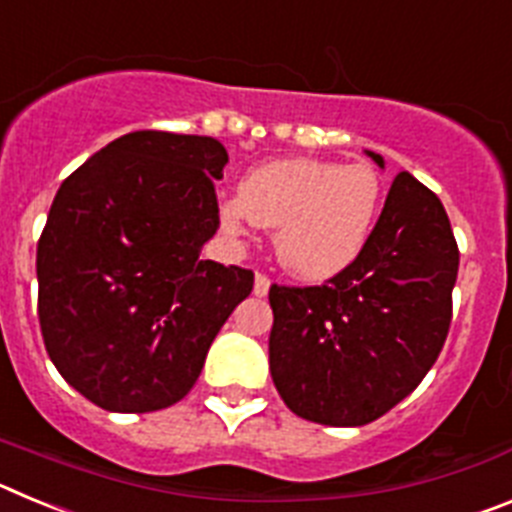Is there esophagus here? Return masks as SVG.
<instances>
[{
  "label": "esophagus",
  "mask_w": 512,
  "mask_h": 512,
  "mask_svg": "<svg viewBox=\"0 0 512 512\" xmlns=\"http://www.w3.org/2000/svg\"><path fill=\"white\" fill-rule=\"evenodd\" d=\"M269 287H271V279L266 277V274H256V279H253V295L264 297L266 292H269Z\"/></svg>",
  "instance_id": "esophagus-1"
}]
</instances>
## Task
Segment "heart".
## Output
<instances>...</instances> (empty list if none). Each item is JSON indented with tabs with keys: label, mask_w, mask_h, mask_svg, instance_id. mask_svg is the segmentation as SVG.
<instances>
[{
	"label": "heart",
	"mask_w": 512,
	"mask_h": 512,
	"mask_svg": "<svg viewBox=\"0 0 512 512\" xmlns=\"http://www.w3.org/2000/svg\"><path fill=\"white\" fill-rule=\"evenodd\" d=\"M382 210V176L372 164L287 158L248 171L235 200L220 202V225L274 230V253L295 277L328 279L354 264Z\"/></svg>",
	"instance_id": "obj_1"
}]
</instances>
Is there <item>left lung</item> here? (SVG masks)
<instances>
[{
	"instance_id": "8db88e82",
	"label": "left lung",
	"mask_w": 512,
	"mask_h": 512,
	"mask_svg": "<svg viewBox=\"0 0 512 512\" xmlns=\"http://www.w3.org/2000/svg\"><path fill=\"white\" fill-rule=\"evenodd\" d=\"M456 274L459 248L441 200L400 171L354 264L320 287L271 284L269 369L284 405L336 428L382 418L436 364Z\"/></svg>"
}]
</instances>
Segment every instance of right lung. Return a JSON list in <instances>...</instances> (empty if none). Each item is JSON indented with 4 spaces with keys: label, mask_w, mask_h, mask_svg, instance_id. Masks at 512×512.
I'll list each match as a JSON object with an SVG mask.
<instances>
[{
    "label": "right lung",
    "mask_w": 512,
    "mask_h": 512,
    "mask_svg": "<svg viewBox=\"0 0 512 512\" xmlns=\"http://www.w3.org/2000/svg\"><path fill=\"white\" fill-rule=\"evenodd\" d=\"M225 164L215 138L135 130L56 192L38 241L40 330L61 377L102 410L182 400L251 295V269L200 259Z\"/></svg>",
    "instance_id": "right-lung-1"
}]
</instances>
